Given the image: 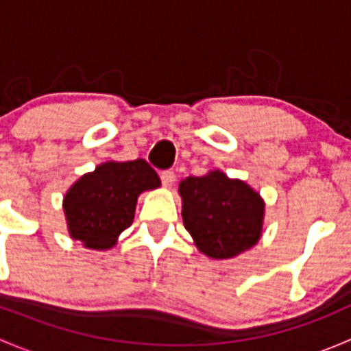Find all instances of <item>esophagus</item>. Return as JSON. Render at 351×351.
Segmentation results:
<instances>
[{"instance_id": "obj_1", "label": "esophagus", "mask_w": 351, "mask_h": 351, "mask_svg": "<svg viewBox=\"0 0 351 351\" xmlns=\"http://www.w3.org/2000/svg\"><path fill=\"white\" fill-rule=\"evenodd\" d=\"M159 178H161L162 185H165V186H171L173 183L176 182V176H175V173L171 171V169H165V171L159 173Z\"/></svg>"}]
</instances>
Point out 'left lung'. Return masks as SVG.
<instances>
[{
    "mask_svg": "<svg viewBox=\"0 0 351 351\" xmlns=\"http://www.w3.org/2000/svg\"><path fill=\"white\" fill-rule=\"evenodd\" d=\"M180 195L185 229L207 256L232 258L260 239L265 207L246 183L210 171L182 180Z\"/></svg>",
    "mask_w": 351,
    "mask_h": 351,
    "instance_id": "left-lung-1",
    "label": "left lung"
}]
</instances>
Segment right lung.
Wrapping results in <instances>:
<instances>
[{
  "instance_id": "1",
  "label": "right lung",
  "mask_w": 351,
  "mask_h": 351,
  "mask_svg": "<svg viewBox=\"0 0 351 351\" xmlns=\"http://www.w3.org/2000/svg\"><path fill=\"white\" fill-rule=\"evenodd\" d=\"M159 185L158 173L144 159L100 165L66 193L71 236L91 250H108L132 224L139 193Z\"/></svg>"
}]
</instances>
